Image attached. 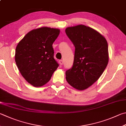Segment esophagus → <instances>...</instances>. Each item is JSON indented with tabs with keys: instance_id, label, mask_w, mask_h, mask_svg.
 Instances as JSON below:
<instances>
[{
	"instance_id": "obj_1",
	"label": "esophagus",
	"mask_w": 126,
	"mask_h": 126,
	"mask_svg": "<svg viewBox=\"0 0 126 126\" xmlns=\"http://www.w3.org/2000/svg\"><path fill=\"white\" fill-rule=\"evenodd\" d=\"M59 64H60V65H62L63 64V60H61L59 61Z\"/></svg>"
}]
</instances>
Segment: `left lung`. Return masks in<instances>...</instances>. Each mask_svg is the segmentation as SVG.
<instances>
[{"label": "left lung", "instance_id": "1", "mask_svg": "<svg viewBox=\"0 0 126 126\" xmlns=\"http://www.w3.org/2000/svg\"><path fill=\"white\" fill-rule=\"evenodd\" d=\"M65 33L75 47L72 67L66 80L75 89L83 90L99 79L109 62L106 40L97 31L79 25L67 27Z\"/></svg>", "mask_w": 126, "mask_h": 126}]
</instances>
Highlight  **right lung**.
Masks as SVG:
<instances>
[{"label": "right lung", "mask_w": 126, "mask_h": 126, "mask_svg": "<svg viewBox=\"0 0 126 126\" xmlns=\"http://www.w3.org/2000/svg\"><path fill=\"white\" fill-rule=\"evenodd\" d=\"M59 32V29L47 27L34 29L17 45L16 64L22 76L33 86H42L48 82L59 66L54 58L52 45Z\"/></svg>", "instance_id": "1"}]
</instances>
